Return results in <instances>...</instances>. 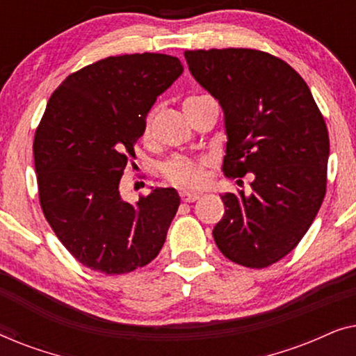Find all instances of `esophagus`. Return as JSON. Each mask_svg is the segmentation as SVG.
<instances>
[{"mask_svg": "<svg viewBox=\"0 0 356 356\" xmlns=\"http://www.w3.org/2000/svg\"><path fill=\"white\" fill-rule=\"evenodd\" d=\"M179 197H181L183 202H194L201 197V194L194 193V191H188V189H183V191H179Z\"/></svg>", "mask_w": 356, "mask_h": 356, "instance_id": "obj_1", "label": "esophagus"}]
</instances>
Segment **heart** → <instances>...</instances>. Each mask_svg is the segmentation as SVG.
<instances>
[{
	"instance_id": "1",
	"label": "heart",
	"mask_w": 356,
	"mask_h": 356,
	"mask_svg": "<svg viewBox=\"0 0 356 356\" xmlns=\"http://www.w3.org/2000/svg\"><path fill=\"white\" fill-rule=\"evenodd\" d=\"M201 99V97H191L188 100ZM150 118L147 120V128L150 124ZM211 165V159L207 157H186V155H173L160 165V173L170 183L178 184V186L196 188L202 186L207 181V167Z\"/></svg>"
}]
</instances>
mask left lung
Masks as SVG:
<instances>
[{
  "instance_id": "obj_1",
  "label": "left lung",
  "mask_w": 356,
  "mask_h": 356,
  "mask_svg": "<svg viewBox=\"0 0 356 356\" xmlns=\"http://www.w3.org/2000/svg\"><path fill=\"white\" fill-rule=\"evenodd\" d=\"M184 58L225 115L223 173H252L250 196L222 194L225 213L213 240L230 261L262 269L295 250L318 216L327 126L303 77L280 58L251 48L188 50Z\"/></svg>"
}]
</instances>
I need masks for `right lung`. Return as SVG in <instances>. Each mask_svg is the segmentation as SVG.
Returning <instances> with one entry per match:
<instances>
[{"label":"right lung","mask_w":356,"mask_h":356,"mask_svg":"<svg viewBox=\"0 0 356 356\" xmlns=\"http://www.w3.org/2000/svg\"><path fill=\"white\" fill-rule=\"evenodd\" d=\"M177 56H108L58 86L33 139L42 211L67 251L104 274H128L155 259L179 206L173 188L131 204L120 179L157 97L181 76Z\"/></svg>","instance_id":"add662e5"}]
</instances>
